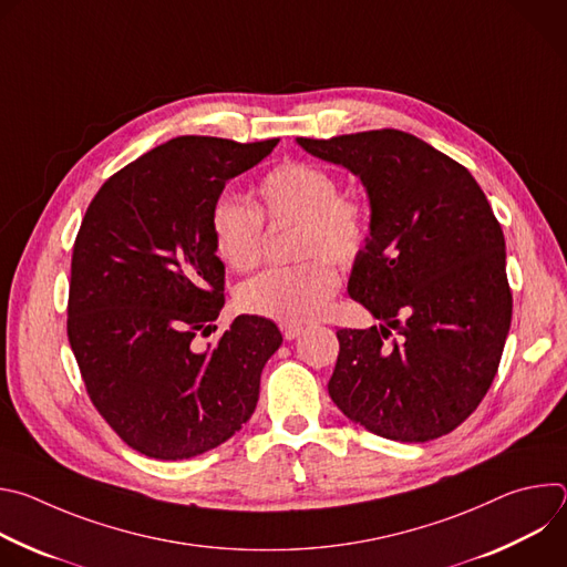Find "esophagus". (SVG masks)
I'll return each mask as SVG.
<instances>
[{
    "label": "esophagus",
    "instance_id": "esophagus-1",
    "mask_svg": "<svg viewBox=\"0 0 567 567\" xmlns=\"http://www.w3.org/2000/svg\"><path fill=\"white\" fill-rule=\"evenodd\" d=\"M280 332H282L285 341H293V339L300 337L302 328H300V326H287V322H280Z\"/></svg>",
    "mask_w": 567,
    "mask_h": 567
}]
</instances>
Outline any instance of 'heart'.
<instances>
[{
    "label": "heart",
    "instance_id": "obj_1",
    "mask_svg": "<svg viewBox=\"0 0 567 567\" xmlns=\"http://www.w3.org/2000/svg\"><path fill=\"white\" fill-rule=\"evenodd\" d=\"M262 217L271 224L298 221L296 256L307 260L245 282L237 302L247 313L287 326L311 320L326 309L339 285L327 261L346 267L363 254L370 235L368 208L357 197L341 195L330 171L307 161H282L258 182L256 206L219 195L210 208L215 251L233 271L245 274L260 265Z\"/></svg>",
    "mask_w": 567,
    "mask_h": 567
}]
</instances>
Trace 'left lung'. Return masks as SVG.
Listing matches in <instances>:
<instances>
[{
  "mask_svg": "<svg viewBox=\"0 0 567 567\" xmlns=\"http://www.w3.org/2000/svg\"><path fill=\"white\" fill-rule=\"evenodd\" d=\"M296 143L357 175L370 199L348 291L381 326L337 332L332 401L385 440L451 433L487 394L512 326L505 235L487 197L457 161L409 132ZM390 329L402 341L385 347Z\"/></svg>",
  "mask_w": 567,
  "mask_h": 567,
  "instance_id": "8db88e82",
  "label": "left lung"
}]
</instances>
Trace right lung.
<instances>
[{
	"label": "right lung",
	"instance_id": "right-lung-1",
	"mask_svg": "<svg viewBox=\"0 0 567 567\" xmlns=\"http://www.w3.org/2000/svg\"><path fill=\"white\" fill-rule=\"evenodd\" d=\"M278 138L177 136L110 177L80 224L66 337L103 420L156 460L202 455L247 424L260 374L282 346L276 322L237 316L195 348L224 307L210 208Z\"/></svg>",
	"mask_w": 567,
	"mask_h": 567
}]
</instances>
